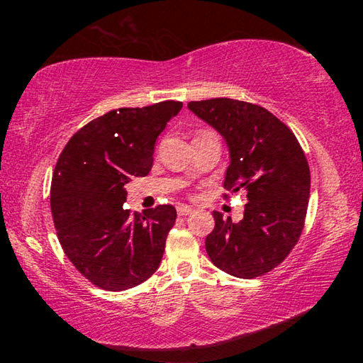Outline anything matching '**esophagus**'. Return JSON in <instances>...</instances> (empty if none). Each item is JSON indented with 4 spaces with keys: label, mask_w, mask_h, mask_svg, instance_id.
Instances as JSON below:
<instances>
[{
    "label": "esophagus",
    "mask_w": 363,
    "mask_h": 363,
    "mask_svg": "<svg viewBox=\"0 0 363 363\" xmlns=\"http://www.w3.org/2000/svg\"><path fill=\"white\" fill-rule=\"evenodd\" d=\"M192 213H194V208H190L187 205L177 206V214H179V216H187V214H192Z\"/></svg>",
    "instance_id": "34e87169"
}]
</instances>
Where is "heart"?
Wrapping results in <instances>:
<instances>
[{"label":"heart","mask_w":363,"mask_h":363,"mask_svg":"<svg viewBox=\"0 0 363 363\" xmlns=\"http://www.w3.org/2000/svg\"><path fill=\"white\" fill-rule=\"evenodd\" d=\"M201 133H206V131H201Z\"/></svg>","instance_id":"b5f03b06"}]
</instances>
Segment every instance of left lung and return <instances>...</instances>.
Segmentation results:
<instances>
[{
  "label": "left lung",
  "instance_id": "1",
  "mask_svg": "<svg viewBox=\"0 0 363 363\" xmlns=\"http://www.w3.org/2000/svg\"><path fill=\"white\" fill-rule=\"evenodd\" d=\"M189 108L230 149L224 199L238 192L247 199L237 224L213 211L206 253L233 277H261L286 259L304 229L311 171L303 147L284 121L256 104L216 97L189 102Z\"/></svg>",
  "mask_w": 363,
  "mask_h": 363
}]
</instances>
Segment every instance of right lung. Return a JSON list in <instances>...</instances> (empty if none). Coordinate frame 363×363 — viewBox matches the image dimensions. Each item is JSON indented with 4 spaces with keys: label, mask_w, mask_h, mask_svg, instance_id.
<instances>
[{
    "label": "right lung",
    "mask_w": 363,
    "mask_h": 363,
    "mask_svg": "<svg viewBox=\"0 0 363 363\" xmlns=\"http://www.w3.org/2000/svg\"><path fill=\"white\" fill-rule=\"evenodd\" d=\"M182 102L116 108L70 138L51 181V211L65 256L84 279L107 291L145 281L162 262L176 223L171 205L144 214L125 210V186L147 176L157 138Z\"/></svg>",
    "instance_id": "add662e5"
}]
</instances>
